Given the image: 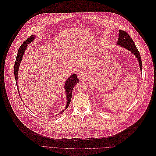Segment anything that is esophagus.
Segmentation results:
<instances>
[{
	"label": "esophagus",
	"instance_id": "1",
	"mask_svg": "<svg viewBox=\"0 0 156 156\" xmlns=\"http://www.w3.org/2000/svg\"><path fill=\"white\" fill-rule=\"evenodd\" d=\"M87 77V73L86 72L83 71H81L79 73V74H78V78L79 79H80L81 80H85Z\"/></svg>",
	"mask_w": 156,
	"mask_h": 156
}]
</instances>
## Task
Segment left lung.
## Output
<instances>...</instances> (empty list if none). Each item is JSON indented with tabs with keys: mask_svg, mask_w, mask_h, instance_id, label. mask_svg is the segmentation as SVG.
<instances>
[{
	"mask_svg": "<svg viewBox=\"0 0 156 156\" xmlns=\"http://www.w3.org/2000/svg\"><path fill=\"white\" fill-rule=\"evenodd\" d=\"M117 44V45H119L123 48H127L129 51H131V52L135 55V56L137 58L138 60L141 71H142V62H141L140 53L138 48H136L133 41L132 40L131 37L129 36V34L126 32V31L125 30L119 31V37Z\"/></svg>",
	"mask_w": 156,
	"mask_h": 156,
	"instance_id": "left-lung-1",
	"label": "left lung"
}]
</instances>
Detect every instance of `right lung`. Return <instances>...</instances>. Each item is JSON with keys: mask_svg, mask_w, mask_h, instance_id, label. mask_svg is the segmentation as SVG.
I'll use <instances>...</instances> for the list:
<instances>
[{"mask_svg": "<svg viewBox=\"0 0 156 156\" xmlns=\"http://www.w3.org/2000/svg\"><path fill=\"white\" fill-rule=\"evenodd\" d=\"M34 36H30L20 46V47L18 49V54L16 56V58L15 60V66H14V74H15V80H16V86H17V88L18 90V85H17V79H18V69L20 67V65L22 59V57L23 56V54L24 53V51L26 48V47H27V44H29V43H30L32 42L34 39ZM79 82V79L77 78V76L76 74H73V76H71L70 77H69L68 79V80L66 81L65 85V91L66 93V97H67V105H66V108L61 112H63L69 106V103L71 101V98H72V93H73V88L74 87V85L78 83Z\"/></svg>", "mask_w": 156, "mask_h": 156, "instance_id": "obj_1", "label": "right lung"}]
</instances>
